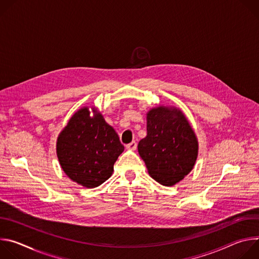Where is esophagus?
<instances>
[{"label": "esophagus", "instance_id": "34e87169", "mask_svg": "<svg viewBox=\"0 0 259 259\" xmlns=\"http://www.w3.org/2000/svg\"><path fill=\"white\" fill-rule=\"evenodd\" d=\"M136 147H137V144H136L135 141H132V142H130L129 144L126 145V149L129 150V151H135Z\"/></svg>", "mask_w": 259, "mask_h": 259}]
</instances>
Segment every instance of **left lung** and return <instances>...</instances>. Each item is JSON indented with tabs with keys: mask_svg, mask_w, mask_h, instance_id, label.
<instances>
[{
	"mask_svg": "<svg viewBox=\"0 0 259 259\" xmlns=\"http://www.w3.org/2000/svg\"><path fill=\"white\" fill-rule=\"evenodd\" d=\"M146 132L137 147L147 172L164 187L175 186L193 170L198 158L194 129L179 108L159 105L146 113Z\"/></svg>",
	"mask_w": 259,
	"mask_h": 259,
	"instance_id": "1",
	"label": "left lung"
}]
</instances>
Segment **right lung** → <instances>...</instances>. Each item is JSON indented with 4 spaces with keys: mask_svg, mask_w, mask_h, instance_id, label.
<instances>
[{
    "mask_svg": "<svg viewBox=\"0 0 259 259\" xmlns=\"http://www.w3.org/2000/svg\"><path fill=\"white\" fill-rule=\"evenodd\" d=\"M72 115L57 137L56 154L63 172L80 186L94 189L113 174L114 164L124 152L115 129L96 107Z\"/></svg>",
    "mask_w": 259,
    "mask_h": 259,
    "instance_id": "add662e5",
    "label": "right lung"
}]
</instances>
